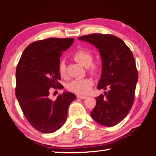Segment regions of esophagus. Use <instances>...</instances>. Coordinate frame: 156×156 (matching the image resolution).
<instances>
[{"label":"esophagus","instance_id":"1","mask_svg":"<svg viewBox=\"0 0 156 156\" xmlns=\"http://www.w3.org/2000/svg\"><path fill=\"white\" fill-rule=\"evenodd\" d=\"M77 97H78V98H80V99H86V98H88V96H82V95H78V96H77Z\"/></svg>","mask_w":156,"mask_h":156}]
</instances>
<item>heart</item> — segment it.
Returning a JSON list of instances; mask_svg holds the SVG:
<instances>
[{
	"instance_id": "heart-1",
	"label": "heart",
	"mask_w": 156,
	"mask_h": 156,
	"mask_svg": "<svg viewBox=\"0 0 156 156\" xmlns=\"http://www.w3.org/2000/svg\"><path fill=\"white\" fill-rule=\"evenodd\" d=\"M73 59L83 67H87L88 71L94 76L99 73L100 67L97 64H91L93 62V53L87 49L81 48L76 51L73 54ZM59 73L62 77L66 76V67L63 61L59 64ZM94 85L91 78H86L83 79H76L72 80L68 85V88L71 92L78 94H86L90 92Z\"/></svg>"
}]
</instances>
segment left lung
Wrapping results in <instances>:
<instances>
[{"label":"left lung","instance_id":"1","mask_svg":"<svg viewBox=\"0 0 156 156\" xmlns=\"http://www.w3.org/2000/svg\"><path fill=\"white\" fill-rule=\"evenodd\" d=\"M98 50L102 60L98 89H108L96 97L90 112L100 125L112 127L122 121L130 111L138 80L135 58L130 49L119 37L111 34H91L78 37Z\"/></svg>","mask_w":156,"mask_h":156}]
</instances>
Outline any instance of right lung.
<instances>
[{"label": "right lung", "mask_w": 156, "mask_h": 156, "mask_svg": "<svg viewBox=\"0 0 156 156\" xmlns=\"http://www.w3.org/2000/svg\"><path fill=\"white\" fill-rule=\"evenodd\" d=\"M73 38H48L31 43L23 51L16 71V96L25 117L34 129L52 133L66 121L76 95L65 91L55 101L50 88L62 89L58 81L60 58L73 43Z\"/></svg>", "instance_id": "obj_1"}]
</instances>
